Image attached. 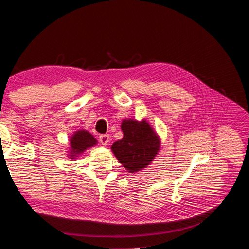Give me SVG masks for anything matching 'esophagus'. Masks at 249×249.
Listing matches in <instances>:
<instances>
[{
	"mask_svg": "<svg viewBox=\"0 0 249 249\" xmlns=\"http://www.w3.org/2000/svg\"><path fill=\"white\" fill-rule=\"evenodd\" d=\"M110 141V137L108 135H102L100 136V142L102 145H107Z\"/></svg>",
	"mask_w": 249,
	"mask_h": 249,
	"instance_id": "34e87169",
	"label": "esophagus"
}]
</instances>
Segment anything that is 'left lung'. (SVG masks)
<instances>
[{
    "label": "left lung",
    "mask_w": 249,
    "mask_h": 249,
    "mask_svg": "<svg viewBox=\"0 0 249 249\" xmlns=\"http://www.w3.org/2000/svg\"><path fill=\"white\" fill-rule=\"evenodd\" d=\"M121 129L123 138L111 145V150L123 167L135 174L154 161L161 147V139L145 119H124Z\"/></svg>",
    "instance_id": "obj_1"
}]
</instances>
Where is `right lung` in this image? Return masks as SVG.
Returning <instances> with one entry per match:
<instances>
[{
  "label": "right lung",
  "mask_w": 249,
  "mask_h": 249,
  "mask_svg": "<svg viewBox=\"0 0 249 249\" xmlns=\"http://www.w3.org/2000/svg\"><path fill=\"white\" fill-rule=\"evenodd\" d=\"M98 144V140L95 139L90 132H88L85 129H80L74 131L72 136L69 139V151L68 158L74 160L76 157L82 155L86 149L93 147Z\"/></svg>",
  "instance_id": "right-lung-1"
}]
</instances>
